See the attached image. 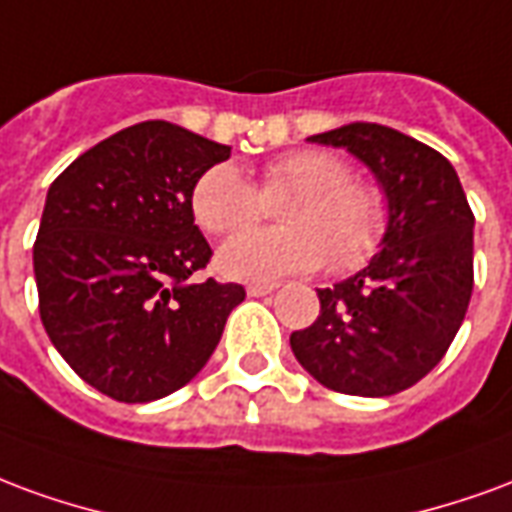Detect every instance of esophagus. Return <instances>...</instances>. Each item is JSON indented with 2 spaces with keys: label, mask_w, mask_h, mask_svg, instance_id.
<instances>
[{
  "label": "esophagus",
  "mask_w": 512,
  "mask_h": 512,
  "mask_svg": "<svg viewBox=\"0 0 512 512\" xmlns=\"http://www.w3.org/2000/svg\"><path fill=\"white\" fill-rule=\"evenodd\" d=\"M278 289V283H248V297H264Z\"/></svg>",
  "instance_id": "esophagus-1"
}]
</instances>
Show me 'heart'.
Returning <instances> with one entry per match:
<instances>
[{
    "label": "heart",
    "instance_id": "obj_1",
    "mask_svg": "<svg viewBox=\"0 0 512 512\" xmlns=\"http://www.w3.org/2000/svg\"><path fill=\"white\" fill-rule=\"evenodd\" d=\"M281 207L283 229H248L220 248V270L242 281L330 267L360 270L387 234V199L379 185L352 177L349 163L327 149H297L267 163L259 190L234 163H215L190 190L201 229L231 234L261 218L264 201Z\"/></svg>",
    "mask_w": 512,
    "mask_h": 512
}]
</instances>
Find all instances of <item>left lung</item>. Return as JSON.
<instances>
[{
	"label": "left lung",
	"mask_w": 512,
	"mask_h": 512,
	"mask_svg": "<svg viewBox=\"0 0 512 512\" xmlns=\"http://www.w3.org/2000/svg\"><path fill=\"white\" fill-rule=\"evenodd\" d=\"M311 141L363 160L382 182L390 220L365 270L319 289L322 311L292 333V352L335 393H401L445 357L464 322L475 286V215L450 160L417 138L352 122Z\"/></svg>",
	"instance_id": "1"
}]
</instances>
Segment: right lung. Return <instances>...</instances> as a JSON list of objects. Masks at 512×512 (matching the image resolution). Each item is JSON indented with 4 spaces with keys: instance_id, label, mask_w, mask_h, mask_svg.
Returning a JSON list of instances; mask_svg holds the SVG:
<instances>
[{
    "instance_id": "add662e5",
    "label": "right lung",
    "mask_w": 512,
    "mask_h": 512,
    "mask_svg": "<svg viewBox=\"0 0 512 512\" xmlns=\"http://www.w3.org/2000/svg\"><path fill=\"white\" fill-rule=\"evenodd\" d=\"M229 155L149 119L87 149L48 188L35 240L40 319L67 365L114 401L185 387L245 300L240 283L190 278L212 259L190 190Z\"/></svg>"
}]
</instances>
